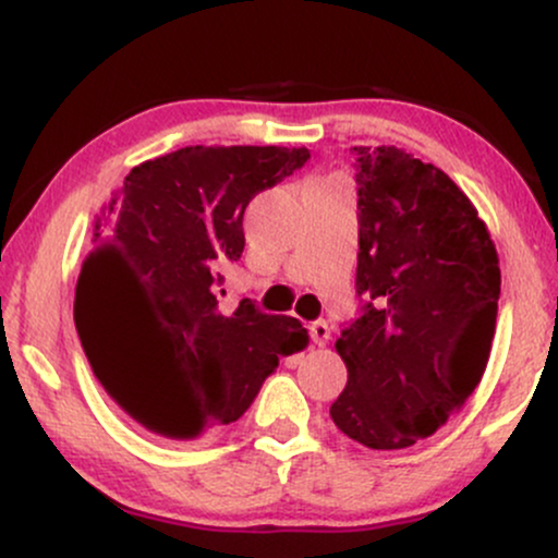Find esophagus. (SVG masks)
Here are the masks:
<instances>
[{
  "label": "esophagus",
  "instance_id": "obj_1",
  "mask_svg": "<svg viewBox=\"0 0 558 558\" xmlns=\"http://www.w3.org/2000/svg\"><path fill=\"white\" fill-rule=\"evenodd\" d=\"M310 336L315 345H325L330 341V325L325 319H317V323L310 325Z\"/></svg>",
  "mask_w": 558,
  "mask_h": 558
}]
</instances>
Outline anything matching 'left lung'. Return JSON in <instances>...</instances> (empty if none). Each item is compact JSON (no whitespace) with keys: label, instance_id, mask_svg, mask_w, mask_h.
I'll return each mask as SVG.
<instances>
[{"label":"left lung","instance_id":"left-lung-1","mask_svg":"<svg viewBox=\"0 0 558 558\" xmlns=\"http://www.w3.org/2000/svg\"><path fill=\"white\" fill-rule=\"evenodd\" d=\"M360 315L330 417L356 444L414 446L464 407L490 356L501 270L488 228L444 170L396 146H354Z\"/></svg>","mask_w":558,"mask_h":558}]
</instances>
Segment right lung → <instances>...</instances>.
<instances>
[{"label":"right lung","instance_id":"1","mask_svg":"<svg viewBox=\"0 0 558 558\" xmlns=\"http://www.w3.org/2000/svg\"><path fill=\"white\" fill-rule=\"evenodd\" d=\"M310 149L185 146L125 175L96 220L75 328L96 380L144 430L196 440L252 407L280 356L306 349L296 317L220 304L243 254V213Z\"/></svg>","mask_w":558,"mask_h":558}]
</instances>
